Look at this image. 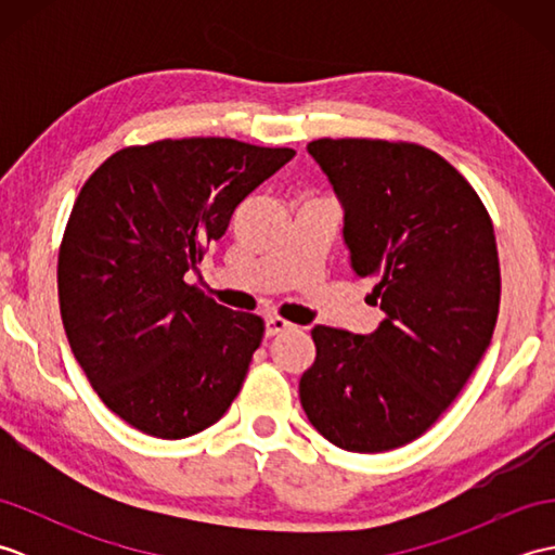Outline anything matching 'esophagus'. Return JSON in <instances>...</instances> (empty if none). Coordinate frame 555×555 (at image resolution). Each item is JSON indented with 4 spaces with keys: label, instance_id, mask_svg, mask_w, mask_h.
<instances>
[{
    "label": "esophagus",
    "instance_id": "obj_1",
    "mask_svg": "<svg viewBox=\"0 0 555 555\" xmlns=\"http://www.w3.org/2000/svg\"><path fill=\"white\" fill-rule=\"evenodd\" d=\"M291 328H293V324L286 322V320H281V317H269V320L264 322V334L269 338L284 334V332H291Z\"/></svg>",
    "mask_w": 555,
    "mask_h": 555
}]
</instances>
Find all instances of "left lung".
<instances>
[{"label":"left lung","mask_w":555,"mask_h":555,"mask_svg":"<svg viewBox=\"0 0 555 555\" xmlns=\"http://www.w3.org/2000/svg\"><path fill=\"white\" fill-rule=\"evenodd\" d=\"M308 152L344 207L352 274L374 281L384 320L367 336L314 326L300 403L344 451H391L441 417L491 344L493 223L475 188L422 145L322 138Z\"/></svg>","instance_id":"obj_1"}]
</instances>
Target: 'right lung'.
<instances>
[{
    "instance_id": "1",
    "label": "right lung",
    "mask_w": 555,
    "mask_h": 555,
    "mask_svg": "<svg viewBox=\"0 0 555 555\" xmlns=\"http://www.w3.org/2000/svg\"><path fill=\"white\" fill-rule=\"evenodd\" d=\"M296 157L231 138L124 147L80 188L59 247L66 338L102 403L157 439L211 427L264 322L188 286L235 207Z\"/></svg>"
}]
</instances>
